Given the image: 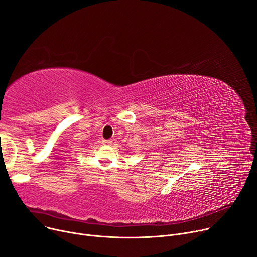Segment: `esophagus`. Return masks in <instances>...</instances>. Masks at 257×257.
<instances>
[{"mask_svg": "<svg viewBox=\"0 0 257 257\" xmlns=\"http://www.w3.org/2000/svg\"><path fill=\"white\" fill-rule=\"evenodd\" d=\"M102 144H103V145H110V144H111V141H110V139H103Z\"/></svg>", "mask_w": 257, "mask_h": 257, "instance_id": "esophagus-1", "label": "esophagus"}]
</instances>
